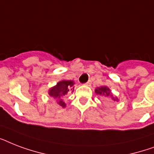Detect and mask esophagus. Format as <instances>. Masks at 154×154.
Listing matches in <instances>:
<instances>
[{
	"mask_svg": "<svg viewBox=\"0 0 154 154\" xmlns=\"http://www.w3.org/2000/svg\"><path fill=\"white\" fill-rule=\"evenodd\" d=\"M91 84H92V82L90 81V80H89V81H88V82H87L85 85H87V86H90V85H91Z\"/></svg>",
	"mask_w": 154,
	"mask_h": 154,
	"instance_id": "34e87169",
	"label": "esophagus"
}]
</instances>
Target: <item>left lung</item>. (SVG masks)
Returning <instances> with one entry per match:
<instances>
[{"instance_id": "8db88e82", "label": "left lung", "mask_w": 154, "mask_h": 154, "mask_svg": "<svg viewBox=\"0 0 154 154\" xmlns=\"http://www.w3.org/2000/svg\"><path fill=\"white\" fill-rule=\"evenodd\" d=\"M95 92H96L97 94H100V95H101V94H104V95H105V96H109V95L110 94L109 89H108V88H106V87H101V88H97V89L95 90Z\"/></svg>"}]
</instances>
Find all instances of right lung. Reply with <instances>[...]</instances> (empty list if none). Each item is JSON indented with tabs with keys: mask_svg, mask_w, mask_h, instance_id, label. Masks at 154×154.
Returning a JSON list of instances; mask_svg holds the SVG:
<instances>
[{
	"mask_svg": "<svg viewBox=\"0 0 154 154\" xmlns=\"http://www.w3.org/2000/svg\"><path fill=\"white\" fill-rule=\"evenodd\" d=\"M72 85H73V82H72V81H61V82H58L57 85L56 86H54L53 88L50 89L49 94L53 98L58 99V100H59L58 104H59L60 106L65 107V102L60 99V97H62L63 96H65V94L69 91L70 88L73 89Z\"/></svg>",
	"mask_w": 154,
	"mask_h": 154,
	"instance_id": "1",
	"label": "right lung"
}]
</instances>
